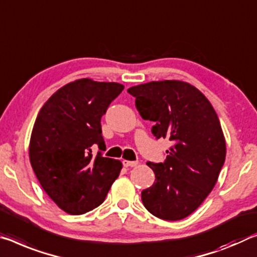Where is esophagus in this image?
I'll return each mask as SVG.
<instances>
[{
    "label": "esophagus",
    "instance_id": "1",
    "mask_svg": "<svg viewBox=\"0 0 257 257\" xmlns=\"http://www.w3.org/2000/svg\"><path fill=\"white\" fill-rule=\"evenodd\" d=\"M124 167H135L137 166V161H129V160H123L122 161Z\"/></svg>",
    "mask_w": 257,
    "mask_h": 257
}]
</instances>
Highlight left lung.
Wrapping results in <instances>:
<instances>
[{
  "mask_svg": "<svg viewBox=\"0 0 257 257\" xmlns=\"http://www.w3.org/2000/svg\"><path fill=\"white\" fill-rule=\"evenodd\" d=\"M128 92L141 116L154 122L153 135L173 142L165 162L146 164L156 181L142 191V201L154 216L180 221L208 197L225 161L217 114L200 90L183 81H152Z\"/></svg>",
  "mask_w": 257,
  "mask_h": 257,
  "instance_id": "1",
  "label": "left lung"
}]
</instances>
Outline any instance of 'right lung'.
<instances>
[{"mask_svg": "<svg viewBox=\"0 0 257 257\" xmlns=\"http://www.w3.org/2000/svg\"><path fill=\"white\" fill-rule=\"evenodd\" d=\"M124 87L80 79L49 98L36 117L30 160L41 186L60 209L81 215L103 203L122 169L121 161L92 154L105 149L100 119Z\"/></svg>", "mask_w": 257, "mask_h": 257, "instance_id": "obj_1", "label": "right lung"}]
</instances>
